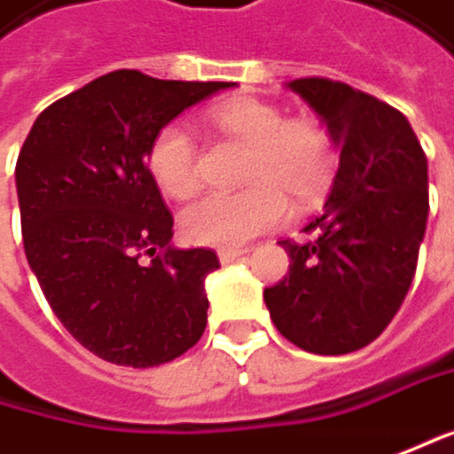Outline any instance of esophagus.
I'll return each instance as SVG.
<instances>
[{
	"instance_id": "obj_1",
	"label": "esophagus",
	"mask_w": 454,
	"mask_h": 454,
	"mask_svg": "<svg viewBox=\"0 0 454 454\" xmlns=\"http://www.w3.org/2000/svg\"><path fill=\"white\" fill-rule=\"evenodd\" d=\"M245 253H250V250L247 247H222V250H216V255H219L222 263H232V261H238Z\"/></svg>"
}]
</instances>
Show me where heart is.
I'll return each mask as SVG.
<instances>
[{"label":"heart","instance_id":"heart-1","mask_svg":"<svg viewBox=\"0 0 454 454\" xmlns=\"http://www.w3.org/2000/svg\"><path fill=\"white\" fill-rule=\"evenodd\" d=\"M211 121L247 145L245 180L238 193H209L180 214L183 235L196 245H243L276 227L294 201L315 199L333 170L328 134L315 121H286L284 111L258 98H230L211 108ZM149 173L162 193L185 199L196 191V146L180 126H165L149 146Z\"/></svg>","mask_w":454,"mask_h":454}]
</instances>
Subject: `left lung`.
<instances>
[{
    "instance_id": "8db88e82",
    "label": "left lung",
    "mask_w": 454,
    "mask_h": 454,
    "mask_svg": "<svg viewBox=\"0 0 454 454\" xmlns=\"http://www.w3.org/2000/svg\"><path fill=\"white\" fill-rule=\"evenodd\" d=\"M340 149L331 193L305 232L281 240L289 274L263 292L278 333L309 354L372 343L403 305L429 216V176L403 114L343 82L294 80Z\"/></svg>"
}]
</instances>
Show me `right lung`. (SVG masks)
I'll list each match as a JSON object with an SVG mask.
<instances>
[{"instance_id": "right-lung-1", "label": "right lung", "mask_w": 454, "mask_h": 454, "mask_svg": "<svg viewBox=\"0 0 454 454\" xmlns=\"http://www.w3.org/2000/svg\"><path fill=\"white\" fill-rule=\"evenodd\" d=\"M230 87L111 72L49 106L20 149L27 263L61 325L111 364H168L207 328L204 278L219 258L170 243L173 214L146 157L173 118Z\"/></svg>"}]
</instances>
